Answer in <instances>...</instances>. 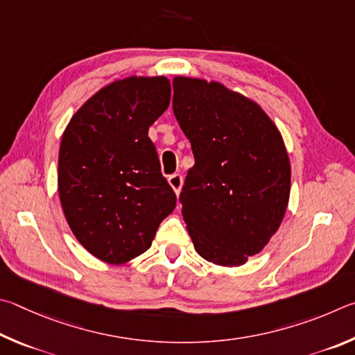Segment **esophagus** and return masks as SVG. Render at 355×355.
Listing matches in <instances>:
<instances>
[{
    "instance_id": "esophagus-1",
    "label": "esophagus",
    "mask_w": 355,
    "mask_h": 355,
    "mask_svg": "<svg viewBox=\"0 0 355 355\" xmlns=\"http://www.w3.org/2000/svg\"><path fill=\"white\" fill-rule=\"evenodd\" d=\"M168 182H170L171 189L176 191V195H179V191H181V187H182V176L181 174H171L170 178H168Z\"/></svg>"
}]
</instances>
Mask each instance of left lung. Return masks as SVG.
Returning a JSON list of instances; mask_svg holds the SVG:
<instances>
[{
    "label": "left lung",
    "instance_id": "left-lung-1",
    "mask_svg": "<svg viewBox=\"0 0 355 355\" xmlns=\"http://www.w3.org/2000/svg\"><path fill=\"white\" fill-rule=\"evenodd\" d=\"M173 112L195 165L179 196L196 252L243 265L279 229L290 198V160L260 105L218 83L178 76Z\"/></svg>",
    "mask_w": 355,
    "mask_h": 355
}]
</instances>
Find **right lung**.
Returning <instances> with one entry per match:
<instances>
[{
  "instance_id": "1",
  "label": "right lung",
  "mask_w": 355,
  "mask_h": 355,
  "mask_svg": "<svg viewBox=\"0 0 355 355\" xmlns=\"http://www.w3.org/2000/svg\"><path fill=\"white\" fill-rule=\"evenodd\" d=\"M170 96L164 76L115 80L73 115L62 135V209L74 237L103 262L120 265L145 252L176 207L148 137Z\"/></svg>"
}]
</instances>
